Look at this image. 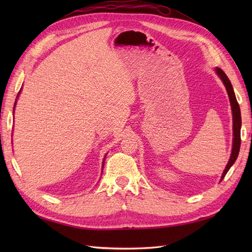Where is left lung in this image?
<instances>
[{
    "label": "left lung",
    "instance_id": "1",
    "mask_svg": "<svg viewBox=\"0 0 252 252\" xmlns=\"http://www.w3.org/2000/svg\"><path fill=\"white\" fill-rule=\"evenodd\" d=\"M217 73L219 74V77L222 79L224 85L227 89L228 95H229V100L231 104V109H232V116H233V144H232V151H231V156L229 158V162H228L226 168L223 172L222 175V180L225 178L226 173L228 170L230 169V167L234 164L236 158L239 156V151H240V146H241V124H242V119H241V111H240V106L238 101H236V97L234 94V91L232 88L231 83L228 79L226 73L220 69V68H217L216 69ZM220 180V181H222Z\"/></svg>",
    "mask_w": 252,
    "mask_h": 252
}]
</instances>
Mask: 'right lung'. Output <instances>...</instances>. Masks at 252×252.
<instances>
[{"label": "right lung", "mask_w": 252, "mask_h": 252, "mask_svg": "<svg viewBox=\"0 0 252 252\" xmlns=\"http://www.w3.org/2000/svg\"><path fill=\"white\" fill-rule=\"evenodd\" d=\"M19 94H20V93H19ZM14 106H16V103H14ZM13 110H14V109H13Z\"/></svg>", "instance_id": "right-lung-1"}]
</instances>
